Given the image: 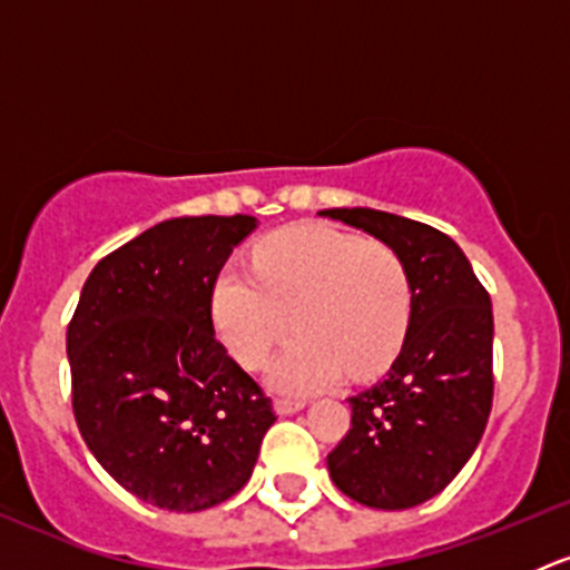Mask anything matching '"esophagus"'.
<instances>
[{"label":"esophagus","instance_id":"obj_1","mask_svg":"<svg viewBox=\"0 0 570 570\" xmlns=\"http://www.w3.org/2000/svg\"><path fill=\"white\" fill-rule=\"evenodd\" d=\"M306 407V400H292V396H281V400H275V411L281 413V416H289V413H297Z\"/></svg>","mask_w":570,"mask_h":570}]
</instances>
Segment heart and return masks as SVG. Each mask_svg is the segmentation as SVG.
Masks as SVG:
<instances>
[{
    "instance_id": "heart-1",
    "label": "heart",
    "mask_w": 570,
    "mask_h": 570,
    "mask_svg": "<svg viewBox=\"0 0 570 570\" xmlns=\"http://www.w3.org/2000/svg\"><path fill=\"white\" fill-rule=\"evenodd\" d=\"M411 308V275L392 245L317 223L269 234L253 250V273L226 264L212 286L217 336L248 370L289 336L295 317V342L269 366V383L286 394L336 386L344 370H383Z\"/></svg>"
}]
</instances>
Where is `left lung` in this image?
Listing matches in <instances>:
<instances>
[{
	"label": "left lung",
	"mask_w": 570,
	"mask_h": 570,
	"mask_svg": "<svg viewBox=\"0 0 570 570\" xmlns=\"http://www.w3.org/2000/svg\"><path fill=\"white\" fill-rule=\"evenodd\" d=\"M392 245L411 275L405 342L383 381L350 396V430L327 455L355 502L407 510L444 491L482 439L493 402V314L455 239L377 209H325Z\"/></svg>",
	"instance_id": "1"
}]
</instances>
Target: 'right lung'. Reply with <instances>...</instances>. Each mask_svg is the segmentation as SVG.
<instances>
[{"label":"right lung","instance_id":"obj_1","mask_svg":"<svg viewBox=\"0 0 570 570\" xmlns=\"http://www.w3.org/2000/svg\"><path fill=\"white\" fill-rule=\"evenodd\" d=\"M256 217H174L101 258L68 322L85 444L154 508L232 499L275 422L273 400L217 342L212 286Z\"/></svg>","mask_w":570,"mask_h":570}]
</instances>
